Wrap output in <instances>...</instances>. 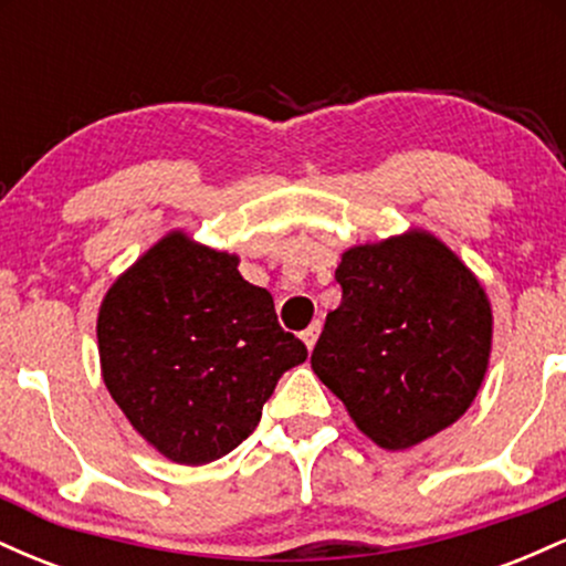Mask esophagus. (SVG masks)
I'll return each instance as SVG.
<instances>
[{"mask_svg": "<svg viewBox=\"0 0 566 566\" xmlns=\"http://www.w3.org/2000/svg\"><path fill=\"white\" fill-rule=\"evenodd\" d=\"M319 333H322V324L319 322H314V324H311V327L308 329H303V343H305V348H314L316 346V337H319Z\"/></svg>", "mask_w": 566, "mask_h": 566, "instance_id": "obj_1", "label": "esophagus"}]
</instances>
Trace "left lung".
Listing matches in <instances>:
<instances>
[{
  "instance_id": "8db88e82",
  "label": "left lung",
  "mask_w": 566,
  "mask_h": 566,
  "mask_svg": "<svg viewBox=\"0 0 566 566\" xmlns=\"http://www.w3.org/2000/svg\"><path fill=\"white\" fill-rule=\"evenodd\" d=\"M343 297L311 369L382 450L437 437L482 388L492 308L471 269L433 233L412 229L343 252Z\"/></svg>"
}]
</instances>
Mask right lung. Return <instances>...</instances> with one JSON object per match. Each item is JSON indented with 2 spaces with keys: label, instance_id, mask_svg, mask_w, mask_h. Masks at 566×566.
<instances>
[{
  "label": "right lung",
  "instance_id": "add662e5",
  "mask_svg": "<svg viewBox=\"0 0 566 566\" xmlns=\"http://www.w3.org/2000/svg\"><path fill=\"white\" fill-rule=\"evenodd\" d=\"M97 354L112 399L180 465L229 454L255 431L279 378L308 350L239 258L170 231L108 287Z\"/></svg>",
  "mask_w": 566,
  "mask_h": 566
}]
</instances>
